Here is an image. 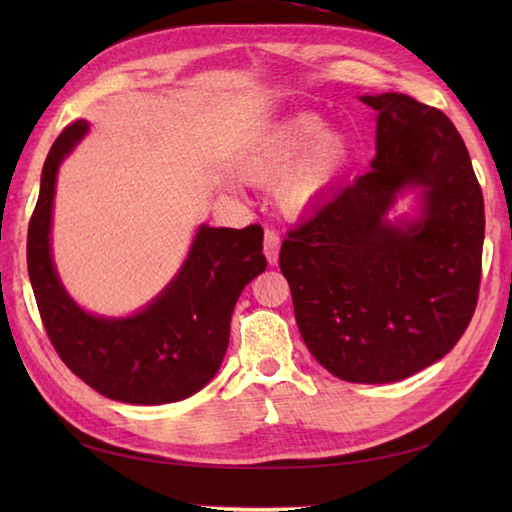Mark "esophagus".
<instances>
[{
  "instance_id": "1",
  "label": "esophagus",
  "mask_w": 512,
  "mask_h": 512,
  "mask_svg": "<svg viewBox=\"0 0 512 512\" xmlns=\"http://www.w3.org/2000/svg\"><path fill=\"white\" fill-rule=\"evenodd\" d=\"M279 244H281V237L273 228H266L264 233V255L268 259L270 266H275L279 262Z\"/></svg>"
}]
</instances>
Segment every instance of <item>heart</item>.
Segmentation results:
<instances>
[{"instance_id": "obj_1", "label": "heart", "mask_w": 512, "mask_h": 512, "mask_svg": "<svg viewBox=\"0 0 512 512\" xmlns=\"http://www.w3.org/2000/svg\"><path fill=\"white\" fill-rule=\"evenodd\" d=\"M352 147L339 132H328L319 114H297L275 123L250 145L237 169L250 182L279 184L288 209H303L323 198L345 173Z\"/></svg>"}]
</instances>
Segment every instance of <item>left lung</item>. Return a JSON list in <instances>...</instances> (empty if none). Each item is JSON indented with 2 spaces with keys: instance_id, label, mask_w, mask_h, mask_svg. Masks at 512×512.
<instances>
[{
  "instance_id": "8db88e82",
  "label": "left lung",
  "mask_w": 512,
  "mask_h": 512,
  "mask_svg": "<svg viewBox=\"0 0 512 512\" xmlns=\"http://www.w3.org/2000/svg\"><path fill=\"white\" fill-rule=\"evenodd\" d=\"M376 110V156L281 244L299 332L330 374L394 383L453 350L480 295L484 198L449 116L407 94L361 96ZM407 186L421 217L391 225Z\"/></svg>"
}]
</instances>
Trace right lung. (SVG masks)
I'll return each instance as SVG.
<instances>
[{"instance_id": "add662e5", "label": "right lung", "mask_w": 512, "mask_h": 512, "mask_svg": "<svg viewBox=\"0 0 512 512\" xmlns=\"http://www.w3.org/2000/svg\"><path fill=\"white\" fill-rule=\"evenodd\" d=\"M88 129V121H76L54 140L28 224V275L43 328L72 374L105 398L129 405L178 402L220 369L235 303L266 270L264 231L259 224L242 231L204 224L180 273L145 310L125 319L81 310L54 270L50 224L59 165Z\"/></svg>"}]
</instances>
